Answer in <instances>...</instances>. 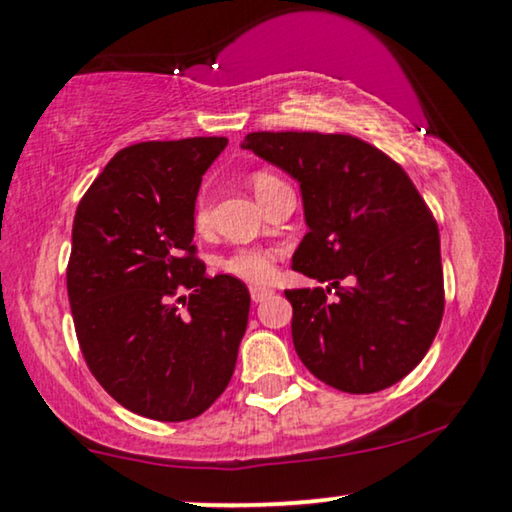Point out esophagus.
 <instances>
[{
    "instance_id": "34e87169",
    "label": "esophagus",
    "mask_w": 512,
    "mask_h": 512,
    "mask_svg": "<svg viewBox=\"0 0 512 512\" xmlns=\"http://www.w3.org/2000/svg\"><path fill=\"white\" fill-rule=\"evenodd\" d=\"M269 296H273V289L271 287H250V299H253L255 303H262L264 299H269Z\"/></svg>"
}]
</instances>
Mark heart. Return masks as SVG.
<instances>
[{
    "instance_id": "obj_1",
    "label": "heart",
    "mask_w": 512,
    "mask_h": 512,
    "mask_svg": "<svg viewBox=\"0 0 512 512\" xmlns=\"http://www.w3.org/2000/svg\"><path fill=\"white\" fill-rule=\"evenodd\" d=\"M276 181H278L276 177H271V174H266V172L255 174L253 177L255 195H259L264 188H269L271 183H276ZM195 220L200 227L207 225V220H209V197L207 195H202L200 200H197ZM220 266H223V271L230 273V276L248 280V282H266L273 276V259L269 253H264V250H253V248L236 250V253L227 257Z\"/></svg>"
}]
</instances>
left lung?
<instances>
[{
    "mask_svg": "<svg viewBox=\"0 0 512 512\" xmlns=\"http://www.w3.org/2000/svg\"><path fill=\"white\" fill-rule=\"evenodd\" d=\"M241 149L299 183L308 234L292 266L326 282L285 292L305 368L345 393L398 384L444 315L439 230L407 172L352 135L250 133Z\"/></svg>",
    "mask_w": 512,
    "mask_h": 512,
    "instance_id": "1",
    "label": "left lung"
}]
</instances>
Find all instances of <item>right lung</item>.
<instances>
[{
    "mask_svg": "<svg viewBox=\"0 0 512 512\" xmlns=\"http://www.w3.org/2000/svg\"><path fill=\"white\" fill-rule=\"evenodd\" d=\"M225 137L121 149L82 197L66 271L91 375L121 407L179 423L230 384L248 326L239 278L195 257V200ZM179 288L191 294L173 299Z\"/></svg>",
    "mask_w": 512,
    "mask_h": 512,
    "instance_id": "1",
    "label": "right lung"
}]
</instances>
